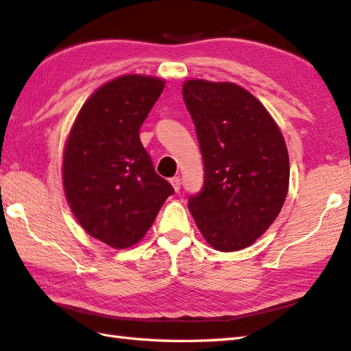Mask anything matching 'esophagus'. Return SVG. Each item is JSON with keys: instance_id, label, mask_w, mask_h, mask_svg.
I'll return each instance as SVG.
<instances>
[{"instance_id": "obj_1", "label": "esophagus", "mask_w": 351, "mask_h": 351, "mask_svg": "<svg viewBox=\"0 0 351 351\" xmlns=\"http://www.w3.org/2000/svg\"><path fill=\"white\" fill-rule=\"evenodd\" d=\"M169 182H171L172 188H174L177 193H179V189H180V177H172Z\"/></svg>"}]
</instances>
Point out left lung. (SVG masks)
Instances as JSON below:
<instances>
[{
	"mask_svg": "<svg viewBox=\"0 0 351 351\" xmlns=\"http://www.w3.org/2000/svg\"><path fill=\"white\" fill-rule=\"evenodd\" d=\"M182 92L205 165L204 188L189 195V211L213 248H247L285 202V140L263 104L241 86L188 80Z\"/></svg>",
	"mask_w": 351,
	"mask_h": 351,
	"instance_id": "left-lung-1",
	"label": "left lung"
}]
</instances>
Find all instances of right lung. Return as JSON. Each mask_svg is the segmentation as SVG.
Instances as JSON below:
<instances>
[{
    "instance_id": "obj_1",
    "label": "right lung",
    "mask_w": 351,
    "mask_h": 351,
    "mask_svg": "<svg viewBox=\"0 0 351 351\" xmlns=\"http://www.w3.org/2000/svg\"><path fill=\"white\" fill-rule=\"evenodd\" d=\"M163 88V80L134 73L103 84L80 109L66 141L67 204L89 236L117 250L141 241L174 194L138 135Z\"/></svg>"
}]
</instances>
